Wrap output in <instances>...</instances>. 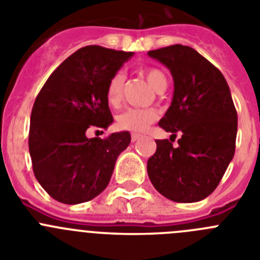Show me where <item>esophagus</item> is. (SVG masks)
Wrapping results in <instances>:
<instances>
[{
  "mask_svg": "<svg viewBox=\"0 0 260 260\" xmlns=\"http://www.w3.org/2000/svg\"><path fill=\"white\" fill-rule=\"evenodd\" d=\"M141 138H142L141 134H137V133H133V134H132V141L133 142H137L138 139H141Z\"/></svg>",
  "mask_w": 260,
  "mask_h": 260,
  "instance_id": "34e87169",
  "label": "esophagus"
}]
</instances>
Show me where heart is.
<instances>
[{
  "label": "heart",
  "instance_id": "1",
  "mask_svg": "<svg viewBox=\"0 0 260 260\" xmlns=\"http://www.w3.org/2000/svg\"><path fill=\"white\" fill-rule=\"evenodd\" d=\"M144 77L148 80L153 89L157 88L160 84L167 83V78L164 73L158 69H146L143 71ZM125 77L121 71H117L116 74L112 75V78L108 82L107 86V100L110 105L119 104L122 99V89ZM157 114L152 109H141V108H128L125 112L119 114L117 118V125L122 130H130V132H143L146 130L147 126L152 123L156 119Z\"/></svg>",
  "mask_w": 260,
  "mask_h": 260
}]
</instances>
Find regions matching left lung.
<instances>
[{"label":"left lung","mask_w":260,"mask_h":260,"mask_svg":"<svg viewBox=\"0 0 260 260\" xmlns=\"http://www.w3.org/2000/svg\"><path fill=\"white\" fill-rule=\"evenodd\" d=\"M148 56L171 70L172 104L158 126L180 133L178 146L156 141L147 172L165 198L191 203L207 198L221 181L234 156L237 112L228 83L217 68L186 45L150 50Z\"/></svg>","instance_id":"1"}]
</instances>
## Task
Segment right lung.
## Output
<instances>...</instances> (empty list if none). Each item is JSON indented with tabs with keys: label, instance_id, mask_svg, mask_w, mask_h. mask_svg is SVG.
I'll return each instance as SVG.
<instances>
[{
	"label": "right lung",
	"instance_id": "right-lung-1",
	"mask_svg": "<svg viewBox=\"0 0 260 260\" xmlns=\"http://www.w3.org/2000/svg\"><path fill=\"white\" fill-rule=\"evenodd\" d=\"M133 52L99 45L80 48L53 71L31 112L28 148L41 187L65 204L88 202L104 191L128 132L87 138V128L113 122L107 86Z\"/></svg>",
	"mask_w": 260,
	"mask_h": 260
}]
</instances>
